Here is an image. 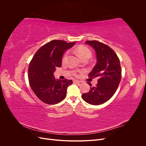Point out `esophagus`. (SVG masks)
I'll list each match as a JSON object with an SVG mask.
<instances>
[{"instance_id":"34e87169","label":"esophagus","mask_w":146,"mask_h":146,"mask_svg":"<svg viewBox=\"0 0 146 146\" xmlns=\"http://www.w3.org/2000/svg\"><path fill=\"white\" fill-rule=\"evenodd\" d=\"M80 82H81L80 81L77 80H74L73 81V83H75V84H76V83H80Z\"/></svg>"}]
</instances>
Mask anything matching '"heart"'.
<instances>
[{
    "label": "heart",
    "mask_w": 146,
    "mask_h": 146,
    "mask_svg": "<svg viewBox=\"0 0 146 146\" xmlns=\"http://www.w3.org/2000/svg\"><path fill=\"white\" fill-rule=\"evenodd\" d=\"M76 52L82 58H85L86 56H91V51L90 50V48L84 46H78L76 48ZM68 55V52L65 53L63 57V61H64L66 59V58H67Z\"/></svg>",
    "instance_id": "b5f03b06"
}]
</instances>
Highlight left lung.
Instances as JSON below:
<instances>
[{
	"instance_id": "8db88e82",
	"label": "left lung",
	"mask_w": 146,
	"mask_h": 146,
	"mask_svg": "<svg viewBox=\"0 0 146 146\" xmlns=\"http://www.w3.org/2000/svg\"><path fill=\"white\" fill-rule=\"evenodd\" d=\"M85 43L94 48L98 61L88 77H98L96 86L82 94V98L91 105H98L108 101L115 93L122 78L120 61L111 48L98 41H86ZM92 86L91 83H88Z\"/></svg>"
}]
</instances>
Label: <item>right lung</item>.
Here are the masks:
<instances>
[{"instance_id": "add662e5", "label": "right lung", "mask_w": 146, "mask_h": 146, "mask_svg": "<svg viewBox=\"0 0 146 146\" xmlns=\"http://www.w3.org/2000/svg\"><path fill=\"white\" fill-rule=\"evenodd\" d=\"M76 42L67 43L63 40H52L41 47L33 56L28 69L30 86L39 99L47 104L54 105L66 96L71 80H56L54 72L61 66V58L66 49Z\"/></svg>"}]
</instances>
